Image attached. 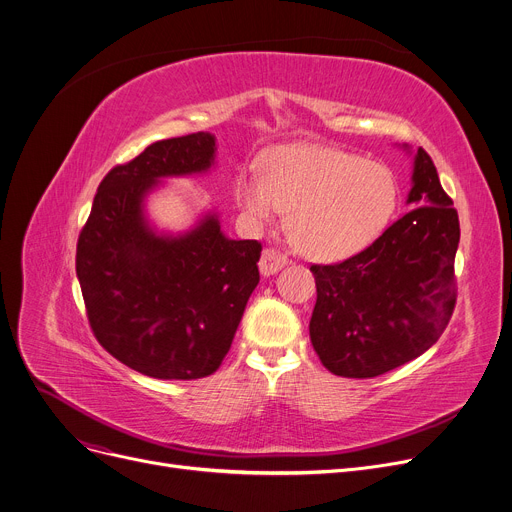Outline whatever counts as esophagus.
Listing matches in <instances>:
<instances>
[{"label": "esophagus", "instance_id": "1", "mask_svg": "<svg viewBox=\"0 0 512 512\" xmlns=\"http://www.w3.org/2000/svg\"><path fill=\"white\" fill-rule=\"evenodd\" d=\"M286 265H288V257L277 249H265L261 255V261H259V269L263 275H273Z\"/></svg>", "mask_w": 512, "mask_h": 512}]
</instances>
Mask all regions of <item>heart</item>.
<instances>
[{
	"label": "heart",
	"instance_id": "heart-1",
	"mask_svg": "<svg viewBox=\"0 0 512 512\" xmlns=\"http://www.w3.org/2000/svg\"><path fill=\"white\" fill-rule=\"evenodd\" d=\"M394 173L374 161L320 145L284 147L261 163V177L239 175L235 198L249 218L290 212L294 245L312 259H345L367 249L394 218Z\"/></svg>",
	"mask_w": 512,
	"mask_h": 512
}]
</instances>
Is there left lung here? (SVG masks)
<instances>
[{
  "label": "left lung",
  "instance_id": "8db88e82",
  "mask_svg": "<svg viewBox=\"0 0 512 512\" xmlns=\"http://www.w3.org/2000/svg\"><path fill=\"white\" fill-rule=\"evenodd\" d=\"M410 210L361 253L312 265L310 341L343 378H376L437 343L453 314L459 218L425 149L414 155Z\"/></svg>",
  "mask_w": 512,
  "mask_h": 512
}]
</instances>
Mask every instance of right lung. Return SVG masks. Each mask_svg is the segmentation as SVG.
<instances>
[{
	"label": "right lung",
	"mask_w": 512,
	"mask_h": 512,
	"mask_svg": "<svg viewBox=\"0 0 512 512\" xmlns=\"http://www.w3.org/2000/svg\"><path fill=\"white\" fill-rule=\"evenodd\" d=\"M216 138L153 143L100 183L77 241L75 269L100 345L138 374L198 380L220 367L259 284L261 243L224 237L216 214L183 235H159L145 198L163 177L204 173Z\"/></svg>",
	"instance_id": "right-lung-1"
}]
</instances>
